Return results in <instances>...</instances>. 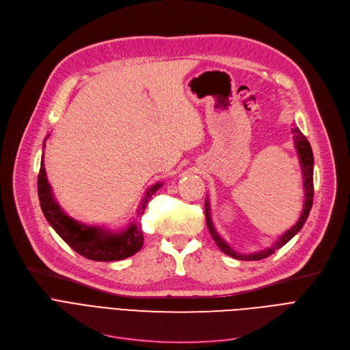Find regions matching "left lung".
I'll return each instance as SVG.
<instances>
[{
    "label": "left lung",
    "instance_id": "left-lung-1",
    "mask_svg": "<svg viewBox=\"0 0 350 350\" xmlns=\"http://www.w3.org/2000/svg\"><path fill=\"white\" fill-rule=\"evenodd\" d=\"M292 133H293V139H295V149L298 152L301 169H302V176H304V191H305L304 210H302V214L297 221V224L293 226L291 230H288L284 235H281L280 240L275 243L272 247H269L264 251L254 252V254H238V252H235L215 231V228L213 226V221H211L210 201H208V198H206V221H207L208 231L213 237V240L215 241L217 247L221 250L224 254L232 256V258L243 260V261H260L262 258H267V256L272 255L275 251L280 250L281 247H284L293 235L298 234L301 231V228L304 227L305 221H306L309 211L312 208V203H314V153H312V147H310L309 142L306 140V137L302 135V132L299 131L297 126L292 129Z\"/></svg>",
    "mask_w": 350,
    "mask_h": 350
}]
</instances>
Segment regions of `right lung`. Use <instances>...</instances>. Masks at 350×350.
I'll return each mask as SVG.
<instances>
[{"instance_id":"1","label":"right lung","mask_w":350,"mask_h":350,"mask_svg":"<svg viewBox=\"0 0 350 350\" xmlns=\"http://www.w3.org/2000/svg\"><path fill=\"white\" fill-rule=\"evenodd\" d=\"M161 186L163 183H156L150 189H147L137 208V218L143 215L149 200ZM38 197L42 213L51 227L73 251L88 260L100 262L120 261L135 255L143 245V231L137 219H133L124 230L112 232L100 227L85 226L66 215L53 198L44 167V154L38 174Z\"/></svg>"}]
</instances>
